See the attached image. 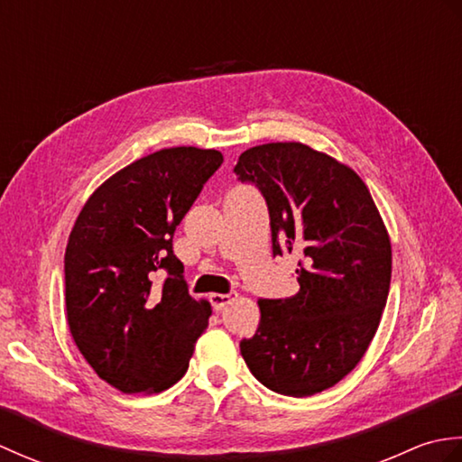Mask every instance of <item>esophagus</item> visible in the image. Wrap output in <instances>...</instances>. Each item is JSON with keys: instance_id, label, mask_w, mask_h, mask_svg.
I'll list each match as a JSON object with an SVG mask.
<instances>
[{"instance_id": "esophagus-1", "label": "esophagus", "mask_w": 462, "mask_h": 462, "mask_svg": "<svg viewBox=\"0 0 462 462\" xmlns=\"http://www.w3.org/2000/svg\"><path fill=\"white\" fill-rule=\"evenodd\" d=\"M234 296H236V293H210L212 308H214V310L226 308V306H228V303L234 300Z\"/></svg>"}]
</instances>
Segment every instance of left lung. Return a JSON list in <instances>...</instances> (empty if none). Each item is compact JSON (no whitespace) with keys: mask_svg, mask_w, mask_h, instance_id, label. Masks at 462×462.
<instances>
[{"mask_svg":"<svg viewBox=\"0 0 462 462\" xmlns=\"http://www.w3.org/2000/svg\"><path fill=\"white\" fill-rule=\"evenodd\" d=\"M234 171L266 199L273 256H303L298 293L258 301V329L240 353L276 393H321L356 369L379 328L393 263L387 226L356 171L303 143L252 146Z\"/></svg>","mask_w":462,"mask_h":462,"instance_id":"1","label":"left lung"}]
</instances>
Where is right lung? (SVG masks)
Returning <instances> with one entry per match:
<instances>
[{"label": "right lung", "mask_w": 462, "mask_h": 462, "mask_svg": "<svg viewBox=\"0 0 462 462\" xmlns=\"http://www.w3.org/2000/svg\"><path fill=\"white\" fill-rule=\"evenodd\" d=\"M220 151L172 146L125 166L85 202L65 250V308L75 346L123 393H161L179 381L208 328L210 303L194 300L172 234ZM166 269L164 282L155 273Z\"/></svg>", "instance_id": "1"}]
</instances>
